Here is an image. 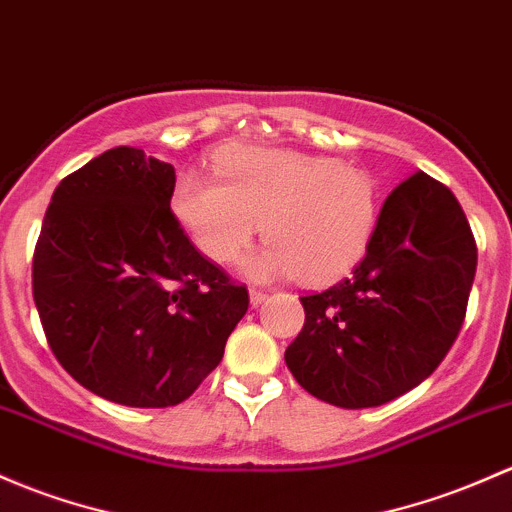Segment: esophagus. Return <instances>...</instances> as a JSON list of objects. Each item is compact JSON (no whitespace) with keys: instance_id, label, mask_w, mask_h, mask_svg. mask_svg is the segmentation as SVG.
I'll use <instances>...</instances> for the list:
<instances>
[{"instance_id":"34e87169","label":"esophagus","mask_w":512,"mask_h":512,"mask_svg":"<svg viewBox=\"0 0 512 512\" xmlns=\"http://www.w3.org/2000/svg\"><path fill=\"white\" fill-rule=\"evenodd\" d=\"M267 299V292H260V289H250V304L257 306Z\"/></svg>"}]
</instances>
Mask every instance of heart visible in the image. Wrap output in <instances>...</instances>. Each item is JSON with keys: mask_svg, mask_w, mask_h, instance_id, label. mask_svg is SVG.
I'll list each match as a JSON object with an SVG mask.
<instances>
[{"mask_svg": "<svg viewBox=\"0 0 512 512\" xmlns=\"http://www.w3.org/2000/svg\"><path fill=\"white\" fill-rule=\"evenodd\" d=\"M193 245L230 265L257 238L265 247L242 262L257 282L297 277L304 284L341 279L363 260L380 215V193L365 171L297 149L235 147L215 174L186 171L171 196Z\"/></svg>", "mask_w": 512, "mask_h": 512, "instance_id": "1", "label": "heart"}]
</instances>
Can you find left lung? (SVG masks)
<instances>
[{"label":"left lung","mask_w":512,"mask_h":512,"mask_svg":"<svg viewBox=\"0 0 512 512\" xmlns=\"http://www.w3.org/2000/svg\"><path fill=\"white\" fill-rule=\"evenodd\" d=\"M478 250L454 193L417 171L392 188L353 274L301 297L304 328L284 353L309 395L360 410L427 380L466 319Z\"/></svg>","instance_id":"obj_1"}]
</instances>
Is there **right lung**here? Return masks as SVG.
Wrapping results in <instances>:
<instances>
[{
	"instance_id": "obj_1",
	"label": "right lung",
	"mask_w": 512,
	"mask_h": 512,
	"mask_svg": "<svg viewBox=\"0 0 512 512\" xmlns=\"http://www.w3.org/2000/svg\"><path fill=\"white\" fill-rule=\"evenodd\" d=\"M174 166L115 147L53 191L34 250V301L58 363L127 407L184 402L220 363L247 289L171 213Z\"/></svg>"
}]
</instances>
